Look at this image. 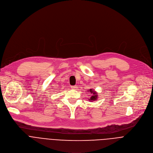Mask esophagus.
I'll return each mask as SVG.
<instances>
[{"label": "esophagus", "mask_w": 153, "mask_h": 153, "mask_svg": "<svg viewBox=\"0 0 153 153\" xmlns=\"http://www.w3.org/2000/svg\"><path fill=\"white\" fill-rule=\"evenodd\" d=\"M71 88H72V89H76L77 88V86H71Z\"/></svg>", "instance_id": "34e87169"}]
</instances>
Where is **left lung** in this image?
Here are the masks:
<instances>
[{
  "instance_id": "8db88e82",
  "label": "left lung",
  "mask_w": 153,
  "mask_h": 153,
  "mask_svg": "<svg viewBox=\"0 0 153 153\" xmlns=\"http://www.w3.org/2000/svg\"><path fill=\"white\" fill-rule=\"evenodd\" d=\"M88 91H89V92H90V93H91V94H92V96H91V97H90V99H89V100H90L91 102H92V101H94V100H96V99H97V97H98V96H97V93H96L94 90H92V89H90V90H89Z\"/></svg>"
}]
</instances>
